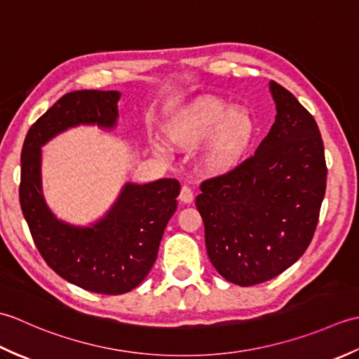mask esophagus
Here are the masks:
<instances>
[{"instance_id": "esophagus-1", "label": "esophagus", "mask_w": 359, "mask_h": 359, "mask_svg": "<svg viewBox=\"0 0 359 359\" xmlns=\"http://www.w3.org/2000/svg\"><path fill=\"white\" fill-rule=\"evenodd\" d=\"M179 199H180V202H184V203H191L193 199H194V194L191 191V188L187 187V185L182 187L180 194H179Z\"/></svg>"}]
</instances>
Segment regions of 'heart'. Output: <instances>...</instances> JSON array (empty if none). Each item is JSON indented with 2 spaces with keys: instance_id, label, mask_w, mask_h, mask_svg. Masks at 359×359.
I'll list each match as a JSON object with an SVG mask.
<instances>
[{
  "instance_id": "b5f03b06",
  "label": "heart",
  "mask_w": 359,
  "mask_h": 359,
  "mask_svg": "<svg viewBox=\"0 0 359 359\" xmlns=\"http://www.w3.org/2000/svg\"><path fill=\"white\" fill-rule=\"evenodd\" d=\"M256 120L243 106L215 95H201L175 111L163 125L166 140L180 151L202 147L201 163L208 174L233 172L245 163L256 137ZM166 157L165 144L154 147Z\"/></svg>"
}]
</instances>
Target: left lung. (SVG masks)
<instances>
[{"label": "left lung", "mask_w": 359, "mask_h": 359, "mask_svg": "<svg viewBox=\"0 0 359 359\" xmlns=\"http://www.w3.org/2000/svg\"><path fill=\"white\" fill-rule=\"evenodd\" d=\"M276 120L255 156L203 180L196 197L211 264L241 287L279 276L309 248L325 194L324 143L313 116L270 81Z\"/></svg>", "instance_id": "left-lung-1"}]
</instances>
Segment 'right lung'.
<instances>
[{"label": "right lung", "mask_w": 359, "mask_h": 359, "mask_svg": "<svg viewBox=\"0 0 359 359\" xmlns=\"http://www.w3.org/2000/svg\"><path fill=\"white\" fill-rule=\"evenodd\" d=\"M118 98L117 90L63 95L30 126L21 151L20 203L38 251L63 279L100 294L128 293L148 276L177 208L180 184L175 179L126 184L104 217L90 226H75L57 219L44 201L41 147L67 128H114Z\"/></svg>", "instance_id": "right-lung-1"}]
</instances>
